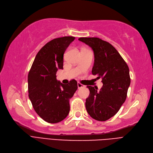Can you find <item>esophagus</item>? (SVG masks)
<instances>
[{
    "label": "esophagus",
    "instance_id": "esophagus-1",
    "mask_svg": "<svg viewBox=\"0 0 153 153\" xmlns=\"http://www.w3.org/2000/svg\"><path fill=\"white\" fill-rule=\"evenodd\" d=\"M85 86V85H82L81 83H80V82H77V87H78L79 89V88H84Z\"/></svg>",
    "mask_w": 153,
    "mask_h": 153
}]
</instances>
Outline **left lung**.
Listing matches in <instances>:
<instances>
[{"label":"left lung","mask_w":153,"mask_h":153,"mask_svg":"<svg viewBox=\"0 0 153 153\" xmlns=\"http://www.w3.org/2000/svg\"><path fill=\"white\" fill-rule=\"evenodd\" d=\"M79 40L90 46L94 52L92 74L102 77L103 86H87L90 95L86 100V109L97 121H105L114 116L125 102L130 77L128 66L112 44L98 37H81Z\"/></svg>","instance_id":"obj_1"}]
</instances>
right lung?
Wrapping results in <instances>:
<instances>
[{
    "label": "right lung",
    "mask_w": 153,
    "mask_h": 153,
    "mask_svg": "<svg viewBox=\"0 0 153 153\" xmlns=\"http://www.w3.org/2000/svg\"><path fill=\"white\" fill-rule=\"evenodd\" d=\"M74 37L54 39L44 45L34 59L28 75V97L37 114L50 123L63 120L70 111L69 99L77 89L73 79L68 85L56 80L63 69V54Z\"/></svg>",
    "instance_id": "right-lung-1"
}]
</instances>
